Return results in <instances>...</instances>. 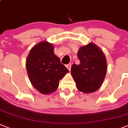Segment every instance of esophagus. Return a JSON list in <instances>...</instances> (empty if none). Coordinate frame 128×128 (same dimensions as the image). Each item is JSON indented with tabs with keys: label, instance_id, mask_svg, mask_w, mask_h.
Instances as JSON below:
<instances>
[{
	"label": "esophagus",
	"instance_id": "esophagus-1",
	"mask_svg": "<svg viewBox=\"0 0 128 128\" xmlns=\"http://www.w3.org/2000/svg\"><path fill=\"white\" fill-rule=\"evenodd\" d=\"M66 68H67L70 71L71 67H72V64H67V65H66Z\"/></svg>",
	"mask_w": 128,
	"mask_h": 128
}]
</instances>
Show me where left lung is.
Instances as JSON below:
<instances>
[{"mask_svg": "<svg viewBox=\"0 0 128 128\" xmlns=\"http://www.w3.org/2000/svg\"><path fill=\"white\" fill-rule=\"evenodd\" d=\"M77 56L80 64H74L71 74L81 92H95L102 84L107 72V62L104 52L96 46L90 43L79 49Z\"/></svg>", "mask_w": 128, "mask_h": 128, "instance_id": "left-lung-1", "label": "left lung"}]
</instances>
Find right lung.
Returning <instances> with one entry per match:
<instances>
[{
	"label": "right lung",
	"instance_id": "obj_1",
	"mask_svg": "<svg viewBox=\"0 0 128 128\" xmlns=\"http://www.w3.org/2000/svg\"><path fill=\"white\" fill-rule=\"evenodd\" d=\"M26 67L31 83L42 94L56 90L59 80L69 71L54 53V48L48 42L39 43L30 51Z\"/></svg>",
	"mask_w": 128,
	"mask_h": 128
}]
</instances>
